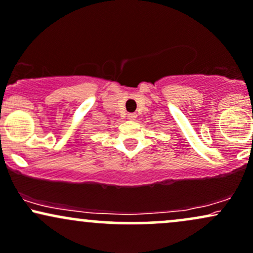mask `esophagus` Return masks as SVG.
Here are the masks:
<instances>
[{"mask_svg":"<svg viewBox=\"0 0 253 253\" xmlns=\"http://www.w3.org/2000/svg\"><path fill=\"white\" fill-rule=\"evenodd\" d=\"M136 117H138L136 113H128V114H127V119H128V120H130V121L135 120Z\"/></svg>","mask_w":253,"mask_h":253,"instance_id":"esophagus-1","label":"esophagus"}]
</instances>
